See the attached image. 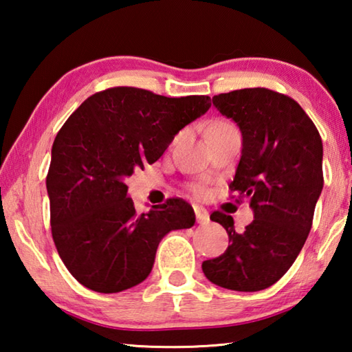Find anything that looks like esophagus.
<instances>
[{"mask_svg": "<svg viewBox=\"0 0 352 352\" xmlns=\"http://www.w3.org/2000/svg\"><path fill=\"white\" fill-rule=\"evenodd\" d=\"M194 211H195V219H197L199 223H206L208 220H210V214L205 210L204 206H194Z\"/></svg>", "mask_w": 352, "mask_h": 352, "instance_id": "34e87169", "label": "esophagus"}]
</instances>
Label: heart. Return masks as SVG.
<instances>
[{"instance_id": "obj_1", "label": "heart", "mask_w": 352, "mask_h": 352, "mask_svg": "<svg viewBox=\"0 0 352 352\" xmlns=\"http://www.w3.org/2000/svg\"><path fill=\"white\" fill-rule=\"evenodd\" d=\"M226 126H231V124H228V122H214V124H211L210 129H219V127H226ZM194 189L197 190V192H204V186H195Z\"/></svg>"}]
</instances>
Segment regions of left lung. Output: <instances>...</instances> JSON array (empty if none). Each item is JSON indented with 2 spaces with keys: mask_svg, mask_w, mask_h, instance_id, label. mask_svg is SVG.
<instances>
[{
  "mask_svg": "<svg viewBox=\"0 0 352 352\" xmlns=\"http://www.w3.org/2000/svg\"><path fill=\"white\" fill-rule=\"evenodd\" d=\"M242 133V155L230 189L250 197L253 222L237 231L220 211L211 220L223 226L230 245L204 261L211 283L237 292H258L284 276L312 228L323 189V142L300 104L269 88H243L212 98Z\"/></svg>",
  "mask_w": 352,
  "mask_h": 352,
  "instance_id": "1",
  "label": "left lung"
}]
</instances>
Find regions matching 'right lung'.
Masks as SVG:
<instances>
[{
  "mask_svg": "<svg viewBox=\"0 0 352 352\" xmlns=\"http://www.w3.org/2000/svg\"><path fill=\"white\" fill-rule=\"evenodd\" d=\"M210 107V96L166 98L115 87L83 100L58 130L46 177L51 231L58 256L82 285L118 294L142 283L160 241L195 223L183 199L138 212L126 178L157 162Z\"/></svg>",
  "mask_w": 352,
  "mask_h": 352,
  "instance_id": "add662e5",
  "label": "right lung"
}]
</instances>
